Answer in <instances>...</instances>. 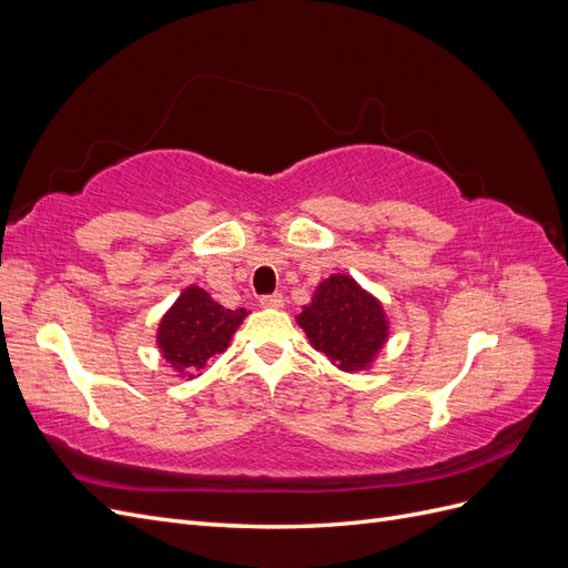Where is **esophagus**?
<instances>
[{
	"mask_svg": "<svg viewBox=\"0 0 568 568\" xmlns=\"http://www.w3.org/2000/svg\"><path fill=\"white\" fill-rule=\"evenodd\" d=\"M261 305H263V307H270V311H280V307H284V296H282V294L263 296V298H261Z\"/></svg>",
	"mask_w": 568,
	"mask_h": 568,
	"instance_id": "34e87169",
	"label": "esophagus"
}]
</instances>
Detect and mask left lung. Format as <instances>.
<instances>
[{
  "mask_svg": "<svg viewBox=\"0 0 568 568\" xmlns=\"http://www.w3.org/2000/svg\"><path fill=\"white\" fill-rule=\"evenodd\" d=\"M296 322L317 353L351 374L372 369L390 338L384 303L346 272L322 280Z\"/></svg>",
  "mask_w": 568,
  "mask_h": 568,
  "instance_id": "1",
  "label": "left lung"
}]
</instances>
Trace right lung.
<instances>
[{"mask_svg":"<svg viewBox=\"0 0 568 568\" xmlns=\"http://www.w3.org/2000/svg\"><path fill=\"white\" fill-rule=\"evenodd\" d=\"M246 317V307L230 311L205 288L189 284L161 317L156 346L178 376L196 379L213 355L230 348L234 332Z\"/></svg>","mask_w":568,"mask_h":568,"instance_id":"add662e5","label":"right lung"}]
</instances>
